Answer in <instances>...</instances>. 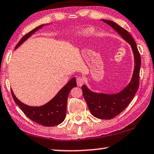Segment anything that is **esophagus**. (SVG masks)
<instances>
[{
  "label": "esophagus",
  "mask_w": 154,
  "mask_h": 154,
  "mask_svg": "<svg viewBox=\"0 0 154 154\" xmlns=\"http://www.w3.org/2000/svg\"><path fill=\"white\" fill-rule=\"evenodd\" d=\"M84 83V79L81 77L77 78V84L78 86H82Z\"/></svg>",
  "instance_id": "34e87169"
}]
</instances>
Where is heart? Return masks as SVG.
I'll return each mask as SVG.
<instances>
[{
  "instance_id": "heart-1",
  "label": "heart",
  "mask_w": 154,
  "mask_h": 154,
  "mask_svg": "<svg viewBox=\"0 0 154 154\" xmlns=\"http://www.w3.org/2000/svg\"><path fill=\"white\" fill-rule=\"evenodd\" d=\"M93 32V30L91 28H87L84 29L83 31L81 32V34L82 36H84V37H87V36H89L90 35H91L92 34Z\"/></svg>"
}]
</instances>
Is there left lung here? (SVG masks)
Returning <instances> with one entry per match:
<instances>
[{
  "label": "left lung",
  "instance_id": "left-lung-1",
  "mask_svg": "<svg viewBox=\"0 0 154 154\" xmlns=\"http://www.w3.org/2000/svg\"><path fill=\"white\" fill-rule=\"evenodd\" d=\"M101 20L111 26L131 45L134 57V68L131 81L125 88L118 93L113 94L97 93L90 90L85 84L82 87L84 99L91 114L97 118L110 120L122 112L136 95L139 87L141 59L136 42L125 29L112 20Z\"/></svg>",
  "mask_w": 154,
  "mask_h": 154
}]
</instances>
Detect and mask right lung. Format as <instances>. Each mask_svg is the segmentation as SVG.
Listing matches in <instances>:
<instances>
[{
    "instance_id": "add662e5",
    "label": "right lung",
    "mask_w": 154,
    "mask_h": 154,
    "mask_svg": "<svg viewBox=\"0 0 154 154\" xmlns=\"http://www.w3.org/2000/svg\"><path fill=\"white\" fill-rule=\"evenodd\" d=\"M48 25L49 24L41 25L27 33L16 45L15 50H17L27 38L34 34V32ZM76 86V79L75 77H73L57 93L51 100L44 105L39 106H29L20 102L16 97L12 90H11V95L14 102L30 120L45 127H54L63 122L65 120L68 95L70 91Z\"/></svg>"
}]
</instances>
